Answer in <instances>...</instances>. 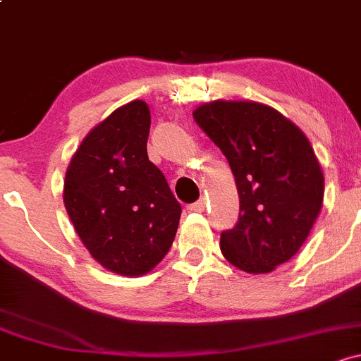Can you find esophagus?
<instances>
[{"label": "esophagus", "instance_id": "1", "mask_svg": "<svg viewBox=\"0 0 361 361\" xmlns=\"http://www.w3.org/2000/svg\"><path fill=\"white\" fill-rule=\"evenodd\" d=\"M204 207H207V201H204V200H197V201H195V203L189 204L188 208L191 212H203Z\"/></svg>", "mask_w": 361, "mask_h": 361}]
</instances>
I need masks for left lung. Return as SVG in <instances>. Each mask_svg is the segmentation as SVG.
Here are the masks:
<instances>
[{
    "instance_id": "8db88e82",
    "label": "left lung",
    "mask_w": 361,
    "mask_h": 361,
    "mask_svg": "<svg viewBox=\"0 0 361 361\" xmlns=\"http://www.w3.org/2000/svg\"><path fill=\"white\" fill-rule=\"evenodd\" d=\"M196 123L226 154L239 192V220L220 235L228 263L272 272L298 253L324 201V173L306 135L274 108L213 102Z\"/></svg>"
}]
</instances>
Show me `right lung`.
Instances as JSON below:
<instances>
[{
    "label": "right lung",
    "mask_w": 361,
    "mask_h": 361,
    "mask_svg": "<svg viewBox=\"0 0 361 361\" xmlns=\"http://www.w3.org/2000/svg\"><path fill=\"white\" fill-rule=\"evenodd\" d=\"M149 126L148 104H123L86 135L65 176V208L80 241L122 275L158 265L179 227L180 203L148 158Z\"/></svg>",
    "instance_id": "add662e5"
}]
</instances>
